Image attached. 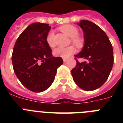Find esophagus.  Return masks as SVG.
Segmentation results:
<instances>
[{
  "label": "esophagus",
  "mask_w": 123,
  "mask_h": 123,
  "mask_svg": "<svg viewBox=\"0 0 123 123\" xmlns=\"http://www.w3.org/2000/svg\"><path fill=\"white\" fill-rule=\"evenodd\" d=\"M63 60L64 62H66L68 61V59H67V58H63Z\"/></svg>",
  "instance_id": "obj_1"
}]
</instances>
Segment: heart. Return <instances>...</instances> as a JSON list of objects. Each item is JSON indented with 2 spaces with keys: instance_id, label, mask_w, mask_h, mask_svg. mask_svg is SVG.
Listing matches in <instances>:
<instances>
[{
  "instance_id": "heart-1",
  "label": "heart",
  "mask_w": 123,
  "mask_h": 123,
  "mask_svg": "<svg viewBox=\"0 0 123 123\" xmlns=\"http://www.w3.org/2000/svg\"><path fill=\"white\" fill-rule=\"evenodd\" d=\"M61 31L66 34L68 36L71 37V42L77 46H80L82 44V40L78 36L79 31L74 26L71 25H63L60 28ZM47 43L51 47L55 45V40H54V32L53 31H50L48 32L46 37ZM76 49L72 45L66 47H58L55 49L54 51V54L55 56H60L62 58H67L74 54Z\"/></svg>"
}]
</instances>
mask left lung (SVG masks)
Listing matches in <instances>:
<instances>
[{
  "label": "left lung",
  "mask_w": 123,
  "mask_h": 123,
  "mask_svg": "<svg viewBox=\"0 0 123 123\" xmlns=\"http://www.w3.org/2000/svg\"><path fill=\"white\" fill-rule=\"evenodd\" d=\"M78 25L84 32V45L77 58L76 67L71 70L73 79L82 90L91 91L100 87L107 80L113 65L112 45L99 26L88 20H81Z\"/></svg>",
  "instance_id": "8db88e82"
}]
</instances>
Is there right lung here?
I'll return each mask as SVG.
<instances>
[{"label": "right lung", "instance_id": "obj_1", "mask_svg": "<svg viewBox=\"0 0 123 123\" xmlns=\"http://www.w3.org/2000/svg\"><path fill=\"white\" fill-rule=\"evenodd\" d=\"M49 24L34 23L21 32L13 50L14 72L29 91L41 92L54 82L57 68L63 63L61 57L52 56L46 37L50 30Z\"/></svg>", "mask_w": 123, "mask_h": 123}]
</instances>
